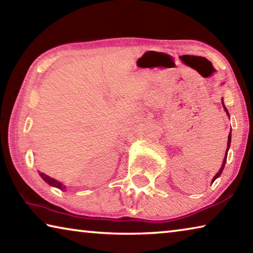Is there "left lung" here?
<instances>
[{
  "label": "left lung",
  "mask_w": 253,
  "mask_h": 253,
  "mask_svg": "<svg viewBox=\"0 0 253 253\" xmlns=\"http://www.w3.org/2000/svg\"><path fill=\"white\" fill-rule=\"evenodd\" d=\"M222 104H223V101H222ZM223 107H224V110L226 111V114H228V115H229V113H228V109H226V108H225V106H224V105H223ZM230 144H231V132H230V134H229V138H228V148H226V154H228V149H229V147H230ZM225 162H226V155H225V157H224V160H223V164H222V168L220 169V170H219V172H217V173L215 174V176H214V177H213V181H212V182H214V181H215V179H216L217 177H219V176H220V175H221V173H222V170H223V169H224Z\"/></svg>",
  "instance_id": "1"
}]
</instances>
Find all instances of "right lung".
Wrapping results in <instances>:
<instances>
[{"label": "right lung", "instance_id": "right-lung-1", "mask_svg": "<svg viewBox=\"0 0 253 253\" xmlns=\"http://www.w3.org/2000/svg\"><path fill=\"white\" fill-rule=\"evenodd\" d=\"M39 174H40V176L43 178V181H45L46 183L50 184L51 186H55V187H58V188H65V186H63L61 183L58 182V181H55L54 178H51L50 176H48V175H45L43 173H39Z\"/></svg>", "mask_w": 253, "mask_h": 253}]
</instances>
